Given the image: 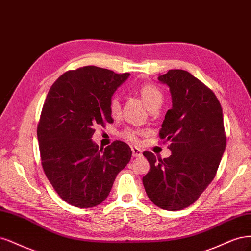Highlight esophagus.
<instances>
[{"label":"esophagus","mask_w":251,"mask_h":251,"mask_svg":"<svg viewBox=\"0 0 251 251\" xmlns=\"http://www.w3.org/2000/svg\"><path fill=\"white\" fill-rule=\"evenodd\" d=\"M131 150H132V155H133V157H140V156L143 155L142 150L139 149V148L135 147V148H132Z\"/></svg>","instance_id":"esophagus-1"}]
</instances>
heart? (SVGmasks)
Wrapping results in <instances>:
<instances>
[{
	"mask_svg": "<svg viewBox=\"0 0 251 251\" xmlns=\"http://www.w3.org/2000/svg\"><path fill=\"white\" fill-rule=\"evenodd\" d=\"M140 95L142 97L143 101L145 102V104L147 105L148 108L154 107V106H160V104L163 103V93L159 90V88L151 83H147L144 84L140 87ZM109 110L110 114L112 115V117H117L120 114L121 110V103H120V99L118 96H114L110 99L109 102ZM141 132L135 130V129L132 128H128L126 130L122 133V136L124 139L136 143L139 141V136H140Z\"/></svg>",
	"mask_w": 251,
	"mask_h": 251,
	"instance_id": "b5f03b06",
	"label": "heart"
}]
</instances>
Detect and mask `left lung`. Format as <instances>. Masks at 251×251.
Instances as JSON below:
<instances>
[{"mask_svg": "<svg viewBox=\"0 0 251 251\" xmlns=\"http://www.w3.org/2000/svg\"><path fill=\"white\" fill-rule=\"evenodd\" d=\"M169 86L172 108L159 137L170 141L171 155L161 159L143 154L150 164L143 184L149 199L167 211H180L195 202L217 173L226 146L223 112L212 90L183 70L159 75Z\"/></svg>", "mask_w": 251, "mask_h": 251, "instance_id": "left-lung-1", "label": "left lung"}]
</instances>
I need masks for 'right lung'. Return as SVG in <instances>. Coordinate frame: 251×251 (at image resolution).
I'll use <instances>...</instances> for the list:
<instances>
[{"instance_id":"right-lung-1","label":"right lung","mask_w":251,"mask_h":251,"mask_svg":"<svg viewBox=\"0 0 251 251\" xmlns=\"http://www.w3.org/2000/svg\"><path fill=\"white\" fill-rule=\"evenodd\" d=\"M129 75L79 68L62 74L47 95L37 126L42 165L54 190L73 206L100 204L130 161L126 143L115 141L99 149L92 140L95 125L114 122L109 102Z\"/></svg>"}]
</instances>
